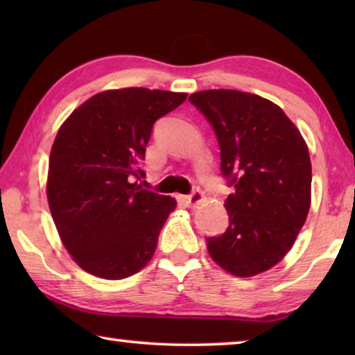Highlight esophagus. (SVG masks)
<instances>
[{
  "label": "esophagus",
  "instance_id": "1",
  "mask_svg": "<svg viewBox=\"0 0 355 355\" xmlns=\"http://www.w3.org/2000/svg\"><path fill=\"white\" fill-rule=\"evenodd\" d=\"M203 200V192L200 188H194L189 196L184 197V202L188 203V207H196Z\"/></svg>",
  "mask_w": 355,
  "mask_h": 355
}]
</instances>
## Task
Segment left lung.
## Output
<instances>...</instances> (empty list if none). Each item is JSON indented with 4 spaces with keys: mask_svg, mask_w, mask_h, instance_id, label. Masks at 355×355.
I'll use <instances>...</instances> for the list:
<instances>
[{
    "mask_svg": "<svg viewBox=\"0 0 355 355\" xmlns=\"http://www.w3.org/2000/svg\"><path fill=\"white\" fill-rule=\"evenodd\" d=\"M213 127L225 199L227 230L207 238L222 269L252 277L293 248L310 209L311 163L302 135L277 105L254 94L214 89L189 95Z\"/></svg>",
    "mask_w": 355,
    "mask_h": 355,
    "instance_id": "left-lung-1",
    "label": "left lung"
}]
</instances>
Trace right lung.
Listing matches in <instances>:
<instances>
[{
	"mask_svg": "<svg viewBox=\"0 0 355 355\" xmlns=\"http://www.w3.org/2000/svg\"><path fill=\"white\" fill-rule=\"evenodd\" d=\"M188 94L127 87L100 92L59 128L48 205L65 249L84 271L120 280L152 260L175 199L144 189L141 163L159 117Z\"/></svg>",
	"mask_w": 355,
	"mask_h": 355,
	"instance_id": "right-lung-1",
	"label": "right lung"
}]
</instances>
